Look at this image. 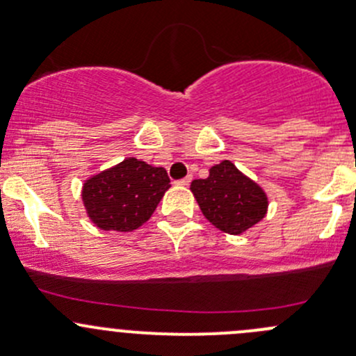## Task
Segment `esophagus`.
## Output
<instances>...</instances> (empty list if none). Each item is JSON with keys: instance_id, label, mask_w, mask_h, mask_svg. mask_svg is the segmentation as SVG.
Masks as SVG:
<instances>
[{"instance_id": "1", "label": "esophagus", "mask_w": 356, "mask_h": 356, "mask_svg": "<svg viewBox=\"0 0 356 356\" xmlns=\"http://www.w3.org/2000/svg\"><path fill=\"white\" fill-rule=\"evenodd\" d=\"M189 182H191V175H188V177L181 179V181H177V182H175V184L182 186V188H186V186H189Z\"/></svg>"}]
</instances>
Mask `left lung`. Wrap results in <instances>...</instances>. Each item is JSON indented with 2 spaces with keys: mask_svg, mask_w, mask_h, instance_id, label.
Here are the masks:
<instances>
[{
  "mask_svg": "<svg viewBox=\"0 0 356 356\" xmlns=\"http://www.w3.org/2000/svg\"><path fill=\"white\" fill-rule=\"evenodd\" d=\"M191 193L204 218L218 231L232 236L257 225L268 210L264 188L229 160L210 167L207 179H195Z\"/></svg>",
  "mask_w": 356,
  "mask_h": 356,
  "instance_id": "obj_1",
  "label": "left lung"
}]
</instances>
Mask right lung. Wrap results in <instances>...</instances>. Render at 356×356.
Wrapping results in <instances>:
<instances>
[{"instance_id": "obj_1", "label": "right lung", "mask_w": 356, "mask_h": 356, "mask_svg": "<svg viewBox=\"0 0 356 356\" xmlns=\"http://www.w3.org/2000/svg\"><path fill=\"white\" fill-rule=\"evenodd\" d=\"M170 179L163 167L129 156L82 184V203L89 220L102 231L131 232L149 220Z\"/></svg>"}]
</instances>
